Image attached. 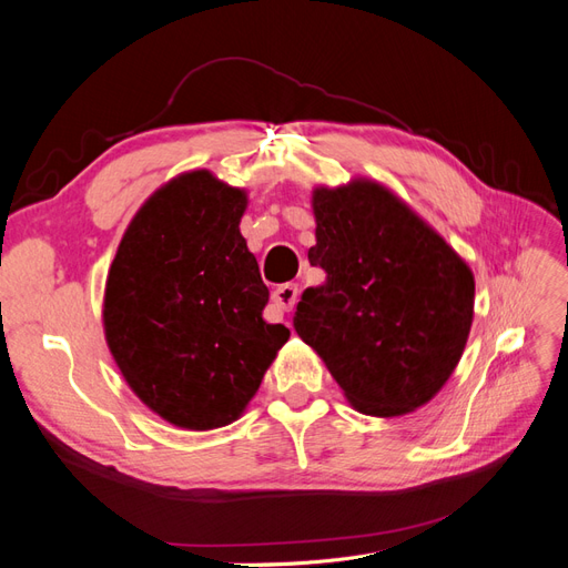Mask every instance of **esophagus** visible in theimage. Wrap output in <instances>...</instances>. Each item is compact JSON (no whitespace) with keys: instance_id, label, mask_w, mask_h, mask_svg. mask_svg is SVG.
<instances>
[{"instance_id":"obj_1","label":"esophagus","mask_w":568,"mask_h":568,"mask_svg":"<svg viewBox=\"0 0 568 568\" xmlns=\"http://www.w3.org/2000/svg\"><path fill=\"white\" fill-rule=\"evenodd\" d=\"M298 301V286L296 284H282L274 288L272 294V303L280 307V311H291Z\"/></svg>"}]
</instances>
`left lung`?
Masks as SVG:
<instances>
[{
  "label": "left lung",
  "mask_w": 568,
  "mask_h": 568,
  "mask_svg": "<svg viewBox=\"0 0 568 568\" xmlns=\"http://www.w3.org/2000/svg\"><path fill=\"white\" fill-rule=\"evenodd\" d=\"M326 272L296 305L294 329L351 405L374 417L422 407L455 372L474 320V274L386 186L355 180L313 194Z\"/></svg>",
  "instance_id": "obj_1"
}]
</instances>
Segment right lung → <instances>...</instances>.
<instances>
[{
  "instance_id": "add662e5",
  "label": "right lung",
  "mask_w": 568,
  "mask_h": 568,
  "mask_svg": "<svg viewBox=\"0 0 568 568\" xmlns=\"http://www.w3.org/2000/svg\"><path fill=\"white\" fill-rule=\"evenodd\" d=\"M242 189L194 170L153 194L118 246L104 329L115 365L156 415L194 432L242 415L277 351L284 324L239 232Z\"/></svg>"
}]
</instances>
